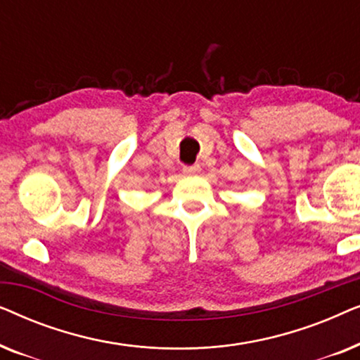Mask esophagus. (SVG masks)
<instances>
[{
	"label": "esophagus",
	"instance_id": "esophagus-1",
	"mask_svg": "<svg viewBox=\"0 0 360 360\" xmlns=\"http://www.w3.org/2000/svg\"><path fill=\"white\" fill-rule=\"evenodd\" d=\"M201 172L200 165H191V167H184V174L185 175H198Z\"/></svg>",
	"mask_w": 360,
	"mask_h": 360
}]
</instances>
